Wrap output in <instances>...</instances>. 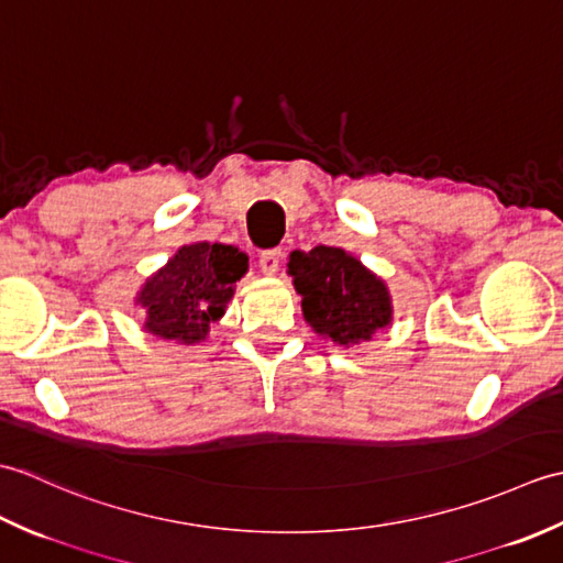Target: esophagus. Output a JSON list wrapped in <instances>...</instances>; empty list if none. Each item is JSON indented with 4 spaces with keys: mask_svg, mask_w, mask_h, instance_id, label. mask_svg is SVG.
Returning a JSON list of instances; mask_svg holds the SVG:
<instances>
[{
    "mask_svg": "<svg viewBox=\"0 0 563 563\" xmlns=\"http://www.w3.org/2000/svg\"><path fill=\"white\" fill-rule=\"evenodd\" d=\"M280 261H283V249H266L258 254V268L266 275H273L280 268Z\"/></svg>",
    "mask_w": 563,
    "mask_h": 563,
    "instance_id": "esophagus-1",
    "label": "esophagus"
}]
</instances>
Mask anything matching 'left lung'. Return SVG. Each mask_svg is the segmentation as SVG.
I'll return each mask as SVG.
<instances>
[{
	"label": "left lung",
	"instance_id": "8db88e82",
	"mask_svg": "<svg viewBox=\"0 0 563 563\" xmlns=\"http://www.w3.org/2000/svg\"><path fill=\"white\" fill-rule=\"evenodd\" d=\"M288 271L302 295L305 319L321 336L353 345L389 324L391 305L385 283L343 249L292 251Z\"/></svg>",
	"mask_w": 563,
	"mask_h": 563
}]
</instances>
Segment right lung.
Returning <instances> with one entry per match:
<instances>
[{"instance_id": "1", "label": "right lung", "mask_w": 563, "mask_h": 563, "mask_svg": "<svg viewBox=\"0 0 563 563\" xmlns=\"http://www.w3.org/2000/svg\"><path fill=\"white\" fill-rule=\"evenodd\" d=\"M246 263V254L234 246L208 242L181 246L137 297L147 307L145 329L184 343L206 339L210 321L224 314Z\"/></svg>"}]
</instances>
